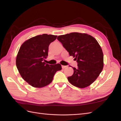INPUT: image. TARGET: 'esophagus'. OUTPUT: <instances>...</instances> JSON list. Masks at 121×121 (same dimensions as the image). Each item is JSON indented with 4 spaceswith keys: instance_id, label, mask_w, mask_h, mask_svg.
Returning a JSON list of instances; mask_svg holds the SVG:
<instances>
[{
    "instance_id": "34e87169",
    "label": "esophagus",
    "mask_w": 121,
    "mask_h": 121,
    "mask_svg": "<svg viewBox=\"0 0 121 121\" xmlns=\"http://www.w3.org/2000/svg\"><path fill=\"white\" fill-rule=\"evenodd\" d=\"M62 69H65V68H66L67 67V65H62Z\"/></svg>"
}]
</instances>
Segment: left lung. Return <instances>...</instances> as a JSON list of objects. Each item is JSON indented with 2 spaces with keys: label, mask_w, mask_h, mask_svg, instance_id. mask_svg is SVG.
<instances>
[{
  "label": "left lung",
  "mask_w": 121,
  "mask_h": 121,
  "mask_svg": "<svg viewBox=\"0 0 121 121\" xmlns=\"http://www.w3.org/2000/svg\"><path fill=\"white\" fill-rule=\"evenodd\" d=\"M57 39L78 63L77 68H73V75L68 77L69 82L80 88L90 85L104 68V54L97 40L78 32L58 36Z\"/></svg>",
  "instance_id": "8db88e82"
}]
</instances>
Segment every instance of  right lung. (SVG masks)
<instances>
[{"mask_svg": "<svg viewBox=\"0 0 121 121\" xmlns=\"http://www.w3.org/2000/svg\"><path fill=\"white\" fill-rule=\"evenodd\" d=\"M56 35L44 34L25 41L16 58V65L22 78L36 88L45 87L52 81L56 72L61 69L60 64L50 65L44 63L50 44Z\"/></svg>", "mask_w": 121, "mask_h": 121, "instance_id": "right-lung-1", "label": "right lung"}]
</instances>
